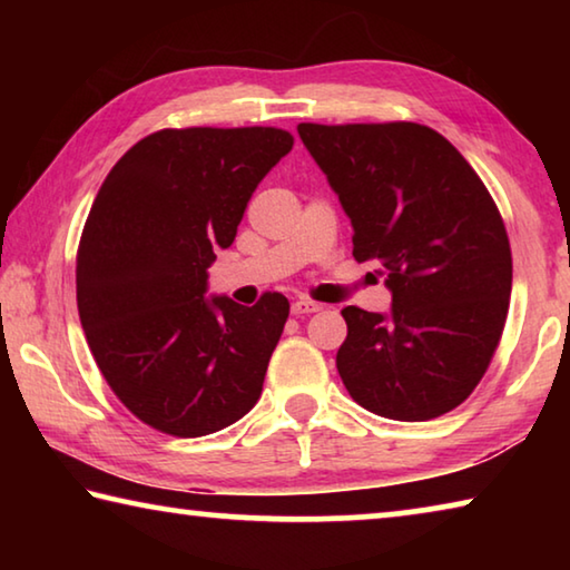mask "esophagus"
<instances>
[{"instance_id": "1", "label": "esophagus", "mask_w": 570, "mask_h": 570, "mask_svg": "<svg viewBox=\"0 0 570 570\" xmlns=\"http://www.w3.org/2000/svg\"><path fill=\"white\" fill-rule=\"evenodd\" d=\"M320 308H322V304L308 302V298H298V302H294V304H292V314H296V316H304V314H314V312H320Z\"/></svg>"}]
</instances>
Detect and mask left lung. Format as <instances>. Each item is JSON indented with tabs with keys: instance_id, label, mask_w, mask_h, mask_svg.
Wrapping results in <instances>:
<instances>
[{
	"instance_id": "obj_1",
	"label": "left lung",
	"mask_w": 570,
	"mask_h": 570,
	"mask_svg": "<svg viewBox=\"0 0 570 570\" xmlns=\"http://www.w3.org/2000/svg\"><path fill=\"white\" fill-rule=\"evenodd\" d=\"M350 216L352 254L374 262L392 312L342 308L336 370L380 417L424 422L470 397L503 336L513 256L470 163L420 122H298Z\"/></svg>"
}]
</instances>
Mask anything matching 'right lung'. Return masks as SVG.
<instances>
[{"label": "right lung", "instance_id": "1", "mask_svg": "<svg viewBox=\"0 0 570 570\" xmlns=\"http://www.w3.org/2000/svg\"><path fill=\"white\" fill-rule=\"evenodd\" d=\"M294 146L282 128H166L98 190L77 246V312L105 382L153 430L200 438L262 397L288 298H206L250 193Z\"/></svg>", "mask_w": 570, "mask_h": 570}]
</instances>
